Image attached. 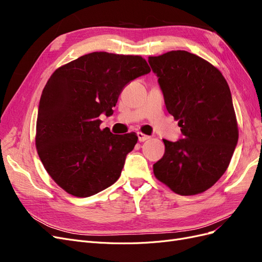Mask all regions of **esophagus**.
I'll use <instances>...</instances> for the list:
<instances>
[{
	"instance_id": "1",
	"label": "esophagus",
	"mask_w": 262,
	"mask_h": 262,
	"mask_svg": "<svg viewBox=\"0 0 262 262\" xmlns=\"http://www.w3.org/2000/svg\"><path fill=\"white\" fill-rule=\"evenodd\" d=\"M138 138H139V141H140V142H144V141H146V140L149 139L148 136H146V134L142 133V132H138Z\"/></svg>"
}]
</instances>
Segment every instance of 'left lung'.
Returning a JSON list of instances; mask_svg holds the SVG:
<instances>
[{"label":"left lung","mask_w":262,"mask_h":262,"mask_svg":"<svg viewBox=\"0 0 262 262\" xmlns=\"http://www.w3.org/2000/svg\"><path fill=\"white\" fill-rule=\"evenodd\" d=\"M182 139L163 140L155 177L180 195L202 193L223 176L238 141L228 84L217 68L184 50L148 57Z\"/></svg>","instance_id":"8db88e82"}]
</instances>
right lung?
I'll return each instance as SVG.
<instances>
[{
	"label": "right lung",
	"mask_w": 262,
	"mask_h": 262,
	"mask_svg": "<svg viewBox=\"0 0 262 262\" xmlns=\"http://www.w3.org/2000/svg\"><path fill=\"white\" fill-rule=\"evenodd\" d=\"M150 72L141 55L92 52L58 68L39 101L36 148L45 169L69 194L86 198L114 185L134 132L119 136L99 128L119 95L134 78Z\"/></svg>",
	"instance_id": "1"
}]
</instances>
